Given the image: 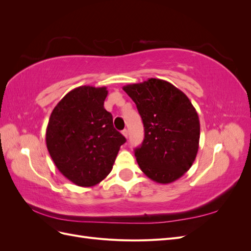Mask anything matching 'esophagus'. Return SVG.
<instances>
[{
	"mask_svg": "<svg viewBox=\"0 0 251 251\" xmlns=\"http://www.w3.org/2000/svg\"><path fill=\"white\" fill-rule=\"evenodd\" d=\"M121 133H123V135L125 136V137H126V138L127 137V135H128V132H127V130H126V128H125V130H124L123 132H121Z\"/></svg>",
	"mask_w": 251,
	"mask_h": 251,
	"instance_id": "34e87169",
	"label": "esophagus"
}]
</instances>
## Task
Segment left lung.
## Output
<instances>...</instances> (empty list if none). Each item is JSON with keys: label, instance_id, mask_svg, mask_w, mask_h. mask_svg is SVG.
<instances>
[{"label": "left lung", "instance_id": "obj_1", "mask_svg": "<svg viewBox=\"0 0 251 251\" xmlns=\"http://www.w3.org/2000/svg\"><path fill=\"white\" fill-rule=\"evenodd\" d=\"M123 89L137 105L144 126L143 142L135 150L140 170L157 183L178 180L191 169L199 149L200 121L193 103L163 79Z\"/></svg>", "mask_w": 251, "mask_h": 251}]
</instances>
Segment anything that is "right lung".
Masks as SVG:
<instances>
[{
	"label": "right lung",
	"instance_id": "add662e5",
	"mask_svg": "<svg viewBox=\"0 0 251 251\" xmlns=\"http://www.w3.org/2000/svg\"><path fill=\"white\" fill-rule=\"evenodd\" d=\"M107 95V87L75 88L60 100L49 118V154L57 170L78 186H93L107 177L126 142L103 107Z\"/></svg>",
	"mask_w": 251,
	"mask_h": 251
}]
</instances>
